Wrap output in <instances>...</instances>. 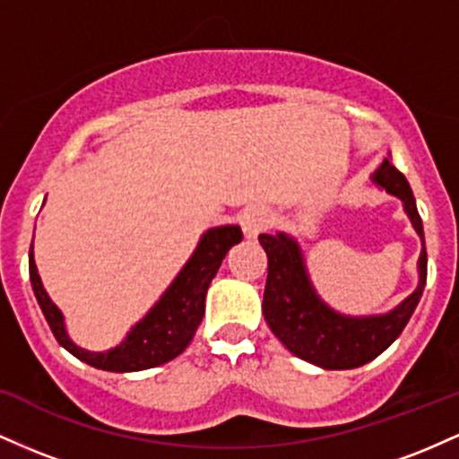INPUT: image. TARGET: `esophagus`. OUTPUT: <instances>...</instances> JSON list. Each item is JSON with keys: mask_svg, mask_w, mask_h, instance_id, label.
<instances>
[{"mask_svg": "<svg viewBox=\"0 0 459 459\" xmlns=\"http://www.w3.org/2000/svg\"><path fill=\"white\" fill-rule=\"evenodd\" d=\"M239 222H241V229H244V235L247 239H256L263 230L267 229L272 222L270 218V212L263 207H247L244 213L239 215Z\"/></svg>", "mask_w": 459, "mask_h": 459, "instance_id": "obj_1", "label": "esophagus"}]
</instances>
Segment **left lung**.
I'll use <instances>...</instances> for the list:
<instances>
[{
    "label": "left lung",
    "mask_w": 459,
    "mask_h": 459,
    "mask_svg": "<svg viewBox=\"0 0 459 459\" xmlns=\"http://www.w3.org/2000/svg\"><path fill=\"white\" fill-rule=\"evenodd\" d=\"M371 181L373 186L402 200L403 212L423 241L419 256V284L388 313L356 317L328 307L310 282L307 261L296 237L282 230L276 235H259L267 255V282L263 293V315L267 325L293 356L328 371L362 367L391 347L412 317L428 281L423 222L416 212L410 183L393 166L391 155L373 172Z\"/></svg>",
    "instance_id": "obj_1"
}]
</instances>
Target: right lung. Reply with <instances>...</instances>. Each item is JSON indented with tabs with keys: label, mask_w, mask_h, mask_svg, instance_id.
<instances>
[{
	"label": "right lung",
	"mask_w": 459,
	"mask_h": 459,
	"mask_svg": "<svg viewBox=\"0 0 459 459\" xmlns=\"http://www.w3.org/2000/svg\"><path fill=\"white\" fill-rule=\"evenodd\" d=\"M241 229L237 224L215 226L204 230L196 250L192 252L186 265L177 273L170 287L152 304L149 313L138 324L131 325L123 341L105 351L83 350L68 336L65 315L56 307L54 299L45 291L34 261V247H30V281L39 307L43 310L47 324L57 339V343L73 356L94 368L114 373L144 371L160 367L186 351L189 341L204 315L207 289L222 265L226 252L241 241Z\"/></svg>",
	"instance_id": "right-lung-1"
}]
</instances>
